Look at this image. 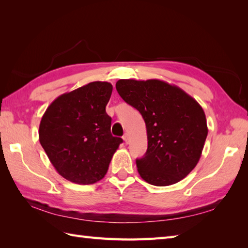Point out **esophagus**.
Wrapping results in <instances>:
<instances>
[{
	"label": "esophagus",
	"mask_w": 248,
	"mask_h": 248,
	"mask_svg": "<svg viewBox=\"0 0 248 248\" xmlns=\"http://www.w3.org/2000/svg\"><path fill=\"white\" fill-rule=\"evenodd\" d=\"M123 139H124V143H125V144H128V143H129V134H128V133H125V134L124 135V138H123Z\"/></svg>",
	"instance_id": "34e87169"
}]
</instances>
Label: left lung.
Segmentation results:
<instances>
[{"label":"left lung","instance_id":"8db88e82","mask_svg":"<svg viewBox=\"0 0 248 248\" xmlns=\"http://www.w3.org/2000/svg\"><path fill=\"white\" fill-rule=\"evenodd\" d=\"M116 89L146 124L148 148L136 160L140 176L155 186L181 181L197 165L207 139L202 108L180 87L156 78L119 80Z\"/></svg>","mask_w":248,"mask_h":248}]
</instances>
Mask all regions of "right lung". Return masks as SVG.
<instances>
[{
    "label": "right lung",
    "mask_w": 248,
    "mask_h": 248,
    "mask_svg": "<svg viewBox=\"0 0 248 248\" xmlns=\"http://www.w3.org/2000/svg\"><path fill=\"white\" fill-rule=\"evenodd\" d=\"M112 92L108 82H92L61 94L46 109L39 141L66 180L77 184L100 181L123 143L110 133L112 118L105 112Z\"/></svg>",
    "instance_id": "right-lung-1"
}]
</instances>
